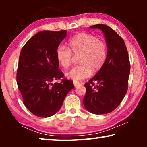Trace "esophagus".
Wrapping results in <instances>:
<instances>
[{
  "label": "esophagus",
  "instance_id": "1",
  "mask_svg": "<svg viewBox=\"0 0 147 147\" xmlns=\"http://www.w3.org/2000/svg\"><path fill=\"white\" fill-rule=\"evenodd\" d=\"M80 84V83L79 82L74 81V86H75V87H76V86H79Z\"/></svg>",
  "mask_w": 147,
  "mask_h": 147
}]
</instances>
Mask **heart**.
Here are the masks:
<instances>
[{
  "instance_id": "b5f03b06",
  "label": "heart",
  "mask_w": 147,
  "mask_h": 147,
  "mask_svg": "<svg viewBox=\"0 0 147 147\" xmlns=\"http://www.w3.org/2000/svg\"><path fill=\"white\" fill-rule=\"evenodd\" d=\"M68 48L59 45L56 48L55 58L61 67L67 69L71 63L73 55H80V65L76 66L65 74L66 77L74 80L86 79L97 73L103 67L107 57V45L103 40L92 34L81 32L67 42Z\"/></svg>"
}]
</instances>
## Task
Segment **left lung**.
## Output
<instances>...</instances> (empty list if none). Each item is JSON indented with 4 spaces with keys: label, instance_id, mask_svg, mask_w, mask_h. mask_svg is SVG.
Returning <instances> with one entry per match:
<instances>
[{
    "label": "left lung",
    "instance_id": "8db88e82",
    "mask_svg": "<svg viewBox=\"0 0 147 147\" xmlns=\"http://www.w3.org/2000/svg\"><path fill=\"white\" fill-rule=\"evenodd\" d=\"M90 28L100 29L104 33L108 53L102 69L84 85L83 104L91 113L108 114L119 106L127 92L129 57L124 40L113 29L103 24Z\"/></svg>",
    "mask_w": 147,
    "mask_h": 147
}]
</instances>
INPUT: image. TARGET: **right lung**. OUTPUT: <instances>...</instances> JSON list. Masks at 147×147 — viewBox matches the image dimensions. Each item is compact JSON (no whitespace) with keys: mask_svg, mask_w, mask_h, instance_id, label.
I'll return each instance as SVG.
<instances>
[{"mask_svg":"<svg viewBox=\"0 0 147 147\" xmlns=\"http://www.w3.org/2000/svg\"><path fill=\"white\" fill-rule=\"evenodd\" d=\"M66 35V31H40L25 44L20 53L18 88L23 104L38 117L47 118L56 113L74 88L71 80L63 78L55 58L56 48ZM60 79V83L52 84Z\"/></svg>","mask_w":147,"mask_h":147,"instance_id":"add662e5","label":"right lung"}]
</instances>
